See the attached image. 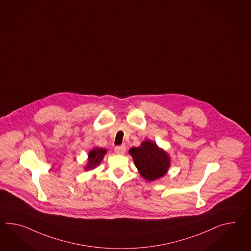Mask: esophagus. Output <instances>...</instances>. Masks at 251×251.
I'll use <instances>...</instances> for the list:
<instances>
[{
  "instance_id": "esophagus-1",
  "label": "esophagus",
  "mask_w": 251,
  "mask_h": 251,
  "mask_svg": "<svg viewBox=\"0 0 251 251\" xmlns=\"http://www.w3.org/2000/svg\"><path fill=\"white\" fill-rule=\"evenodd\" d=\"M114 151H115V152L117 154H120V155H123V154H125V151H126V147H125V145H122V146H117L114 149Z\"/></svg>"
}]
</instances>
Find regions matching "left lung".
I'll return each instance as SVG.
<instances>
[{"instance_id":"8db88e82","label":"left lung","mask_w":251,"mask_h":251,"mask_svg":"<svg viewBox=\"0 0 251 251\" xmlns=\"http://www.w3.org/2000/svg\"><path fill=\"white\" fill-rule=\"evenodd\" d=\"M128 153L141 177L149 181L163 177L171 165L169 154L150 140L143 141L139 147L131 148Z\"/></svg>"}]
</instances>
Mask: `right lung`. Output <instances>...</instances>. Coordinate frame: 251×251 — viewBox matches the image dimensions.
<instances>
[{
	"mask_svg": "<svg viewBox=\"0 0 251 251\" xmlns=\"http://www.w3.org/2000/svg\"><path fill=\"white\" fill-rule=\"evenodd\" d=\"M107 151L102 148H94L89 152L88 156V164L84 167V170H92L100 165V163L102 161L105 154Z\"/></svg>",
	"mask_w": 251,
	"mask_h": 251,
	"instance_id": "obj_1",
	"label": "right lung"
}]
</instances>
